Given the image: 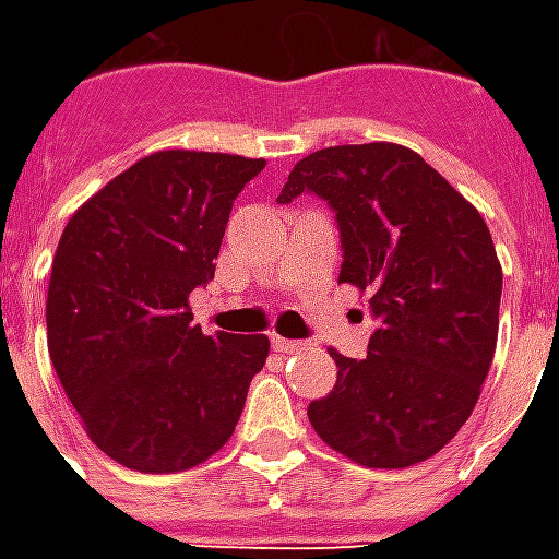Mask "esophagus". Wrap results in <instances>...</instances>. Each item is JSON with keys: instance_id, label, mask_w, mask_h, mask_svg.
<instances>
[{"instance_id": "1", "label": "esophagus", "mask_w": 559, "mask_h": 559, "mask_svg": "<svg viewBox=\"0 0 559 559\" xmlns=\"http://www.w3.org/2000/svg\"><path fill=\"white\" fill-rule=\"evenodd\" d=\"M272 347L278 353H296L302 347V341H293V338H281V335H272Z\"/></svg>"}]
</instances>
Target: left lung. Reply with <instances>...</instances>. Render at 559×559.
I'll use <instances>...</instances> for the list:
<instances>
[{
	"instance_id": "obj_1",
	"label": "left lung",
	"mask_w": 559,
	"mask_h": 559,
	"mask_svg": "<svg viewBox=\"0 0 559 559\" xmlns=\"http://www.w3.org/2000/svg\"><path fill=\"white\" fill-rule=\"evenodd\" d=\"M317 194L341 230L338 281L371 293L365 359L308 404L320 440L374 469L437 455L469 419L491 368L503 269L488 224L421 155L399 143L329 146L287 176L278 203Z\"/></svg>"
}]
</instances>
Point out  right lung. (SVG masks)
Segmentation results:
<instances>
[{
	"label": "right lung",
	"mask_w": 559,
	"mask_h": 559,
	"mask_svg": "<svg viewBox=\"0 0 559 559\" xmlns=\"http://www.w3.org/2000/svg\"><path fill=\"white\" fill-rule=\"evenodd\" d=\"M263 158L167 148L71 215L47 290V347L92 443L140 473L203 464L233 437L266 335L191 320L215 278L233 200Z\"/></svg>",
	"instance_id": "1"
}]
</instances>
